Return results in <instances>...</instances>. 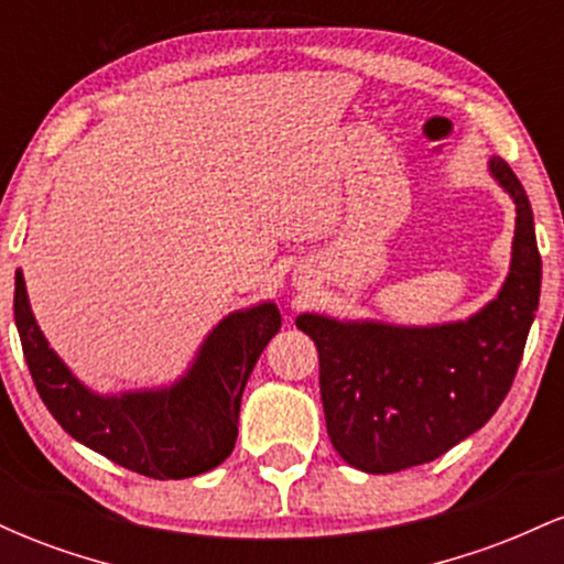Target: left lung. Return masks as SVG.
<instances>
[{
	"mask_svg": "<svg viewBox=\"0 0 564 564\" xmlns=\"http://www.w3.org/2000/svg\"><path fill=\"white\" fill-rule=\"evenodd\" d=\"M488 166L514 198L517 228L507 281L480 313L424 328L296 318L318 347L326 430L349 467L390 475L435 462L485 426L514 381L539 310L541 254L525 187L503 159Z\"/></svg>",
	"mask_w": 564,
	"mask_h": 564,
	"instance_id": "8db88e82",
	"label": "left lung"
}]
</instances>
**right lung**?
<instances>
[{
	"mask_svg": "<svg viewBox=\"0 0 564 564\" xmlns=\"http://www.w3.org/2000/svg\"><path fill=\"white\" fill-rule=\"evenodd\" d=\"M12 307L31 379L55 422L87 448L153 480L196 477L230 456L243 387L281 328L273 302L238 310L206 336L193 366L172 387L95 394L39 332L21 270Z\"/></svg>",
	"mask_w": 564,
	"mask_h": 564,
	"instance_id": "add662e5",
	"label": "right lung"
}]
</instances>
